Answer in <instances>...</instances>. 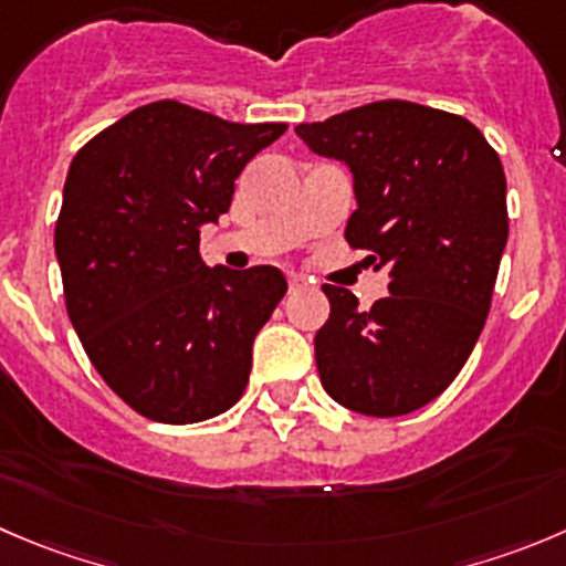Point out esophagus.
Listing matches in <instances>:
<instances>
[{"label": "esophagus", "mask_w": 566, "mask_h": 566, "mask_svg": "<svg viewBox=\"0 0 566 566\" xmlns=\"http://www.w3.org/2000/svg\"><path fill=\"white\" fill-rule=\"evenodd\" d=\"M287 284H290V293H298V290L310 287V282H306L304 276H298V273H293V276H287Z\"/></svg>", "instance_id": "esophagus-1"}]
</instances>
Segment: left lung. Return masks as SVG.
<instances>
[{
	"label": "left lung",
	"mask_w": 566,
	"mask_h": 566,
	"mask_svg": "<svg viewBox=\"0 0 566 566\" xmlns=\"http://www.w3.org/2000/svg\"><path fill=\"white\" fill-rule=\"evenodd\" d=\"M295 132L350 168L356 210L345 240L389 273V295L367 312L350 290L323 284L332 304L315 334L323 389L359 415H409L446 392L490 315L509 238L501 157L462 115L400 98Z\"/></svg>",
	"instance_id": "8db88e82"
}]
</instances>
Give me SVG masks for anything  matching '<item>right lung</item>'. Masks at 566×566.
I'll use <instances>...</instances> for the list:
<instances>
[{
    "label": "right lung",
    "instance_id": "right-lung-1",
    "mask_svg": "<svg viewBox=\"0 0 566 566\" xmlns=\"http://www.w3.org/2000/svg\"><path fill=\"white\" fill-rule=\"evenodd\" d=\"M287 124H232L174 98L132 109L71 160L54 251L87 359L137 415L201 422L249 384L251 345L287 293L279 268H207L199 232Z\"/></svg>",
    "mask_w": 566,
    "mask_h": 566
}]
</instances>
